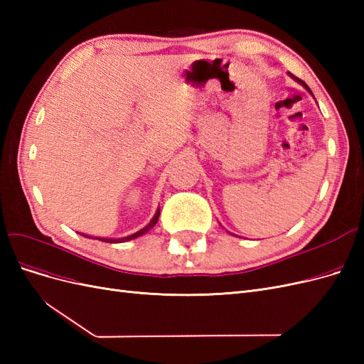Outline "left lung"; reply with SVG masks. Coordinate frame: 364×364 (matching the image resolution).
Segmentation results:
<instances>
[{"mask_svg":"<svg viewBox=\"0 0 364 364\" xmlns=\"http://www.w3.org/2000/svg\"><path fill=\"white\" fill-rule=\"evenodd\" d=\"M289 74H290V77H293V79H294L296 82H299V83H301V85H302L304 87H306V91H308V92H311V90H310V87H308V86H306V85H305V83H304L302 80H299V79H297V77H294V75H293L291 73H289ZM311 94H313V92H311Z\"/></svg>","mask_w":364,"mask_h":364,"instance_id":"1","label":"left lung"}]
</instances>
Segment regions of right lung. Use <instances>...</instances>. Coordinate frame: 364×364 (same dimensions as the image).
Returning <instances> with one entry per match:
<instances>
[{
	"label": "right lung",
	"instance_id": "1",
	"mask_svg": "<svg viewBox=\"0 0 364 364\" xmlns=\"http://www.w3.org/2000/svg\"><path fill=\"white\" fill-rule=\"evenodd\" d=\"M159 214H161V211H159V208H158V211H156V214H155V215H153V218L150 220V223H149L147 226L142 228L141 230H138V232L132 234V235H127V237H123V238H100V237H95V238H97V240H100V241H105V243H123V241H129V240L138 238V237H141V235H144L146 232H149V230L158 223ZM82 235H83V237H86V238H92V237H90V235H85V234H82Z\"/></svg>",
	"mask_w": 364,
	"mask_h": 364
}]
</instances>
